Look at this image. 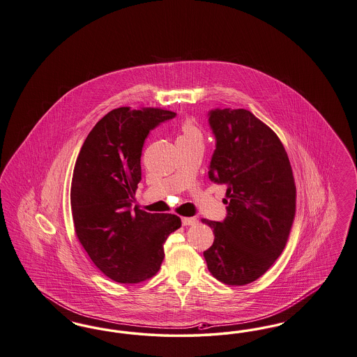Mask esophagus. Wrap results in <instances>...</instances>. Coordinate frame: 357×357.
<instances>
[{"mask_svg":"<svg viewBox=\"0 0 357 357\" xmlns=\"http://www.w3.org/2000/svg\"><path fill=\"white\" fill-rule=\"evenodd\" d=\"M197 219L195 218H182V225L183 226H194V225H197Z\"/></svg>","mask_w":357,"mask_h":357,"instance_id":"obj_1","label":"esophagus"}]
</instances>
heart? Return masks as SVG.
Wrapping results in <instances>:
<instances>
[{
  "instance_id": "b5f03b06",
  "label": "heart",
  "mask_w": 357,
  "mask_h": 357,
  "mask_svg": "<svg viewBox=\"0 0 357 357\" xmlns=\"http://www.w3.org/2000/svg\"><path fill=\"white\" fill-rule=\"evenodd\" d=\"M176 142H198L203 143V132L192 122H185L182 126V132L176 138Z\"/></svg>"
}]
</instances>
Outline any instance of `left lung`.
<instances>
[{"label": "left lung", "instance_id": "left-lung-1", "mask_svg": "<svg viewBox=\"0 0 357 357\" xmlns=\"http://www.w3.org/2000/svg\"><path fill=\"white\" fill-rule=\"evenodd\" d=\"M215 150L208 178L227 185V215L202 219L214 231L203 252L208 271L229 285L255 282L282 254L295 216L296 187L289 159L271 128L244 109H214Z\"/></svg>", "mask_w": 357, "mask_h": 357}]
</instances>
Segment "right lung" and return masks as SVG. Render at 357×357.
Returning a JSON list of instances; mask_svg holds the SVG:
<instances>
[{"mask_svg":"<svg viewBox=\"0 0 357 357\" xmlns=\"http://www.w3.org/2000/svg\"><path fill=\"white\" fill-rule=\"evenodd\" d=\"M175 113L119 107L89 132L73 172L75 234L93 263L118 283H139L157 273L163 244L182 226L176 215L131 208L142 179L141 155L153 128Z\"/></svg>","mask_w":357,"mask_h":357,"instance_id":"right-lung-1","label":"right lung"}]
</instances>
